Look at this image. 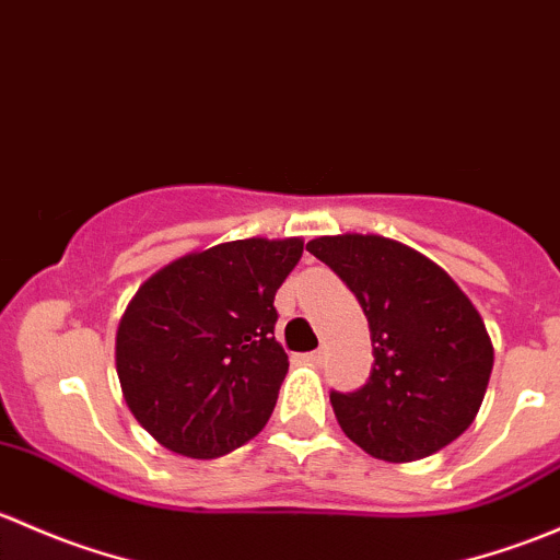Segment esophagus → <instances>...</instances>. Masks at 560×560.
<instances>
[{
	"mask_svg": "<svg viewBox=\"0 0 560 560\" xmlns=\"http://www.w3.org/2000/svg\"><path fill=\"white\" fill-rule=\"evenodd\" d=\"M322 358H325V352H322V349H314V352H308V354H303V360H306V363H322Z\"/></svg>",
	"mask_w": 560,
	"mask_h": 560,
	"instance_id": "34e87169",
	"label": "esophagus"
}]
</instances>
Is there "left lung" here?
Segmentation results:
<instances>
[{
    "mask_svg": "<svg viewBox=\"0 0 560 560\" xmlns=\"http://www.w3.org/2000/svg\"><path fill=\"white\" fill-rule=\"evenodd\" d=\"M306 248L354 292L371 327L369 382L330 393L341 431L389 463L455 442L493 371V343L471 301L433 259L382 235H322Z\"/></svg>",
    "mask_w": 560,
    "mask_h": 560,
    "instance_id": "8db88e82",
    "label": "left lung"
}]
</instances>
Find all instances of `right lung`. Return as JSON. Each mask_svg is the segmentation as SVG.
Segmentation results:
<instances>
[{"label":"right lung","mask_w":560,"mask_h":560,"mask_svg":"<svg viewBox=\"0 0 560 560\" xmlns=\"http://www.w3.org/2000/svg\"><path fill=\"white\" fill-rule=\"evenodd\" d=\"M301 254V238L230 241L140 284L118 322L116 371L162 447L208 460L262 431L290 369L273 298Z\"/></svg>","instance_id":"right-lung-1"}]
</instances>
